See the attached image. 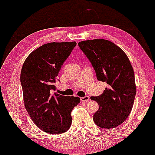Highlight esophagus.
<instances>
[{"label":"esophagus","instance_id":"esophagus-1","mask_svg":"<svg viewBox=\"0 0 155 155\" xmlns=\"http://www.w3.org/2000/svg\"><path fill=\"white\" fill-rule=\"evenodd\" d=\"M81 102H87V101L89 100V97L88 95H86V96L83 97H81Z\"/></svg>","mask_w":155,"mask_h":155}]
</instances>
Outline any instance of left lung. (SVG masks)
Returning <instances> with one entry per match:
<instances>
[{
	"mask_svg": "<svg viewBox=\"0 0 155 155\" xmlns=\"http://www.w3.org/2000/svg\"><path fill=\"white\" fill-rule=\"evenodd\" d=\"M78 45L91 63L97 80L107 84L102 95L91 97L99 104L94 122L102 129L116 127L130 114L136 94L130 61L119 47L108 40H87Z\"/></svg>",
	"mask_w": 155,
	"mask_h": 155,
	"instance_id": "obj_1",
	"label": "left lung"
}]
</instances>
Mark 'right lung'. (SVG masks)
Returning a JSON list of instances; mask_svg holds the SVG:
<instances>
[{
	"label": "right lung",
	"instance_id": "right-lung-1",
	"mask_svg": "<svg viewBox=\"0 0 155 155\" xmlns=\"http://www.w3.org/2000/svg\"><path fill=\"white\" fill-rule=\"evenodd\" d=\"M76 42L49 43L33 51L22 66L20 81L24 106L30 117L47 134L66 131L72 123L71 113L80 98L52 94L56 77Z\"/></svg>",
	"mask_w": 155,
	"mask_h": 155
}]
</instances>
